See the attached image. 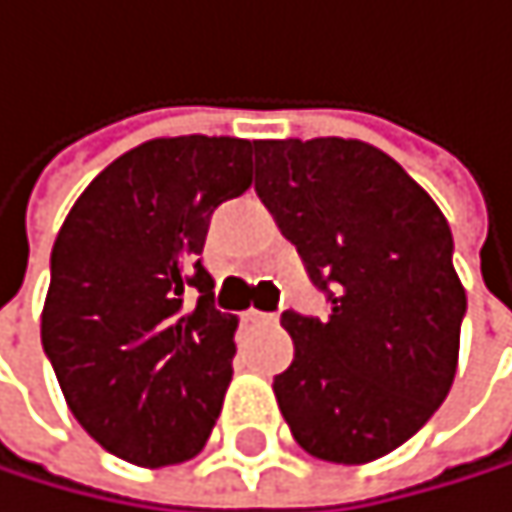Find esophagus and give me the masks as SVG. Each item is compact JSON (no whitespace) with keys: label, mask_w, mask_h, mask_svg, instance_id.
<instances>
[{"label":"esophagus","mask_w":512,"mask_h":512,"mask_svg":"<svg viewBox=\"0 0 512 512\" xmlns=\"http://www.w3.org/2000/svg\"><path fill=\"white\" fill-rule=\"evenodd\" d=\"M244 320H250V323H274V320H277V314H268V311H256V308H250V311L244 314Z\"/></svg>","instance_id":"34e87169"}]
</instances>
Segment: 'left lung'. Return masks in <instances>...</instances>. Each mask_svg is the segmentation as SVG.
Wrapping results in <instances>:
<instances>
[{
  "instance_id": "1",
  "label": "left lung",
  "mask_w": 512,
  "mask_h": 512,
  "mask_svg": "<svg viewBox=\"0 0 512 512\" xmlns=\"http://www.w3.org/2000/svg\"><path fill=\"white\" fill-rule=\"evenodd\" d=\"M256 192L299 250L326 317L284 311L274 397L296 443L332 464L403 446L446 400L467 296L440 207L360 140H259Z\"/></svg>"
}]
</instances>
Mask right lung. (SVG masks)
<instances>
[{
  "instance_id": "1",
  "label": "right lung",
  "mask_w": 512,
  "mask_h": 512,
  "mask_svg": "<svg viewBox=\"0 0 512 512\" xmlns=\"http://www.w3.org/2000/svg\"><path fill=\"white\" fill-rule=\"evenodd\" d=\"M256 143L149 140L115 158L51 250L42 345L91 437L140 467L195 458L232 381L238 317L201 262L210 216L253 183Z\"/></svg>"
}]
</instances>
